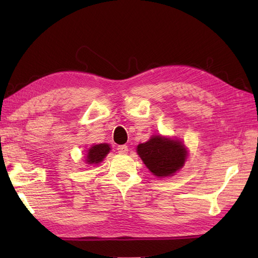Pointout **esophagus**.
I'll return each instance as SVG.
<instances>
[{
  "instance_id": "1",
  "label": "esophagus",
  "mask_w": 258,
  "mask_h": 258,
  "mask_svg": "<svg viewBox=\"0 0 258 258\" xmlns=\"http://www.w3.org/2000/svg\"><path fill=\"white\" fill-rule=\"evenodd\" d=\"M117 152L119 154H126L128 152V147L126 145H118L117 146Z\"/></svg>"
}]
</instances>
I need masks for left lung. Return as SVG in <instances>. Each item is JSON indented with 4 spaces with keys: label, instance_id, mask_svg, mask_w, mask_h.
Instances as JSON below:
<instances>
[{
    "label": "left lung",
    "instance_id": "obj_1",
    "mask_svg": "<svg viewBox=\"0 0 258 258\" xmlns=\"http://www.w3.org/2000/svg\"><path fill=\"white\" fill-rule=\"evenodd\" d=\"M136 151L157 177L173 176L184 166L187 158V151L182 142L161 135H153L145 143L139 144Z\"/></svg>",
    "mask_w": 258,
    "mask_h": 258
}]
</instances>
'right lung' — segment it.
Wrapping results in <instances>:
<instances>
[{
    "mask_svg": "<svg viewBox=\"0 0 258 258\" xmlns=\"http://www.w3.org/2000/svg\"><path fill=\"white\" fill-rule=\"evenodd\" d=\"M109 151H111V147L108 144H97L93 145L91 149L87 151L86 154V163L87 164H98L101 163L105 156L108 154Z\"/></svg>",
    "mask_w": 258,
    "mask_h": 258,
    "instance_id": "obj_1",
    "label": "right lung"
}]
</instances>
